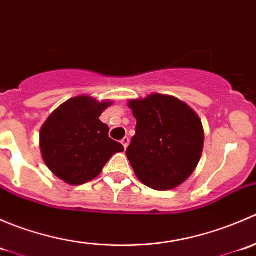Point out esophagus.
<instances>
[{"mask_svg":"<svg viewBox=\"0 0 256 256\" xmlns=\"http://www.w3.org/2000/svg\"><path fill=\"white\" fill-rule=\"evenodd\" d=\"M128 142H130V138H128V136H125V138H124L122 140H121V144H122V146L125 147V150L128 148Z\"/></svg>","mask_w":256,"mask_h":256,"instance_id":"1","label":"esophagus"}]
</instances>
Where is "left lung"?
<instances>
[{
  "label": "left lung",
  "mask_w": 256,
  "mask_h": 256,
  "mask_svg": "<svg viewBox=\"0 0 256 256\" xmlns=\"http://www.w3.org/2000/svg\"><path fill=\"white\" fill-rule=\"evenodd\" d=\"M138 120L126 150L135 174L147 187L174 190L197 167L204 131L198 115L177 98L152 94L128 102Z\"/></svg>",
  "instance_id": "8db88e82"
}]
</instances>
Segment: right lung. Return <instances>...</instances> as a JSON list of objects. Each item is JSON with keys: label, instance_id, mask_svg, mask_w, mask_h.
Here are the masks:
<instances>
[{"label": "right lung", "instance_id": "right-lung-1", "mask_svg": "<svg viewBox=\"0 0 256 256\" xmlns=\"http://www.w3.org/2000/svg\"><path fill=\"white\" fill-rule=\"evenodd\" d=\"M112 102L82 95L54 110L43 124L40 146L47 167L64 182L79 186L100 174L124 146L109 138V126L99 120Z\"/></svg>", "mask_w": 256, "mask_h": 256}]
</instances>
